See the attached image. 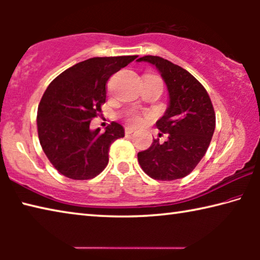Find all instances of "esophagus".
Returning a JSON list of instances; mask_svg holds the SVG:
<instances>
[{"mask_svg":"<svg viewBox=\"0 0 260 260\" xmlns=\"http://www.w3.org/2000/svg\"><path fill=\"white\" fill-rule=\"evenodd\" d=\"M135 132V128H133V127H126L125 128V133H126V135H129V134H132V133H134Z\"/></svg>","mask_w":260,"mask_h":260,"instance_id":"1","label":"esophagus"}]
</instances>
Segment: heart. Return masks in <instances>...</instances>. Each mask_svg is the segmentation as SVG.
Listing matches in <instances>:
<instances>
[{
    "instance_id": "b5f03b06",
    "label": "heart",
    "mask_w": 260,
    "mask_h": 260,
    "mask_svg": "<svg viewBox=\"0 0 260 260\" xmlns=\"http://www.w3.org/2000/svg\"><path fill=\"white\" fill-rule=\"evenodd\" d=\"M127 119H128V121L132 122V124H139V122L141 121V117L138 113L129 112L128 114H127Z\"/></svg>"
}]
</instances>
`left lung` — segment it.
Instances as JSON below:
<instances>
[{"label": "left lung", "instance_id": "left-lung-1", "mask_svg": "<svg viewBox=\"0 0 260 260\" xmlns=\"http://www.w3.org/2000/svg\"><path fill=\"white\" fill-rule=\"evenodd\" d=\"M136 61L155 67L165 81L169 105L156 127L169 134L167 141L153 140L151 147L138 153L140 166L149 177L172 181L186 177L204 157L215 127V114L205 88L186 70L158 56Z\"/></svg>", "mask_w": 260, "mask_h": 260}]
</instances>
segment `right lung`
Instances as JSON below:
<instances>
[{"label":"right lung","instance_id":"1","mask_svg":"<svg viewBox=\"0 0 260 260\" xmlns=\"http://www.w3.org/2000/svg\"><path fill=\"white\" fill-rule=\"evenodd\" d=\"M138 56L94 57L55 78L38 109V134L42 150L60 174L73 180L99 175L109 162V149L125 129L118 122L91 131L90 121L105 103L109 78Z\"/></svg>","mask_w":260,"mask_h":260}]
</instances>
